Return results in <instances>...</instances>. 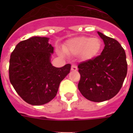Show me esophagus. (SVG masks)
<instances>
[{"label":"esophagus","mask_w":133,"mask_h":133,"mask_svg":"<svg viewBox=\"0 0 133 133\" xmlns=\"http://www.w3.org/2000/svg\"><path fill=\"white\" fill-rule=\"evenodd\" d=\"M77 66L76 65H72V66H71V70L72 71H77Z\"/></svg>","instance_id":"esophagus-1"}]
</instances>
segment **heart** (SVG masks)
<instances>
[{"label": "heart", "instance_id": "1", "mask_svg": "<svg viewBox=\"0 0 133 133\" xmlns=\"http://www.w3.org/2000/svg\"><path fill=\"white\" fill-rule=\"evenodd\" d=\"M101 45V41L97 37L79 36L68 41L63 51L68 55H79L82 61H88L96 56Z\"/></svg>", "mask_w": 133, "mask_h": 133}]
</instances>
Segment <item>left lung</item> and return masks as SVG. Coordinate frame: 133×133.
<instances>
[{
	"mask_svg": "<svg viewBox=\"0 0 133 133\" xmlns=\"http://www.w3.org/2000/svg\"><path fill=\"white\" fill-rule=\"evenodd\" d=\"M105 47L99 56L78 65L81 79L78 88L94 102L112 99L122 88L127 74L126 56L117 41L97 32Z\"/></svg>",
	"mask_w": 133,
	"mask_h": 133,
	"instance_id": "8db88e82",
	"label": "left lung"
}]
</instances>
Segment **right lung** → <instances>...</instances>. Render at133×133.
Here are the masks:
<instances>
[{
    "label": "right lung",
    "mask_w": 133,
    "mask_h": 133,
    "mask_svg": "<svg viewBox=\"0 0 133 133\" xmlns=\"http://www.w3.org/2000/svg\"><path fill=\"white\" fill-rule=\"evenodd\" d=\"M49 39L32 36L21 41L10 56L9 81L18 95L31 105H43L54 99L61 81L70 71V64L52 65L54 48Z\"/></svg>",
    "instance_id": "1"
}]
</instances>
